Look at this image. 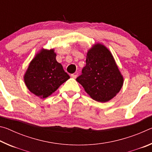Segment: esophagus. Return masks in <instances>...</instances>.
Returning <instances> with one entry per match:
<instances>
[{
	"instance_id": "esophagus-1",
	"label": "esophagus",
	"mask_w": 152,
	"mask_h": 152,
	"mask_svg": "<svg viewBox=\"0 0 152 152\" xmlns=\"http://www.w3.org/2000/svg\"><path fill=\"white\" fill-rule=\"evenodd\" d=\"M71 77L72 78H76V77H77V74H71Z\"/></svg>"
}]
</instances>
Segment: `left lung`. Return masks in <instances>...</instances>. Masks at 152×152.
<instances>
[{
  "instance_id": "8db88e82",
  "label": "left lung",
  "mask_w": 152,
  "mask_h": 152,
  "mask_svg": "<svg viewBox=\"0 0 152 152\" xmlns=\"http://www.w3.org/2000/svg\"><path fill=\"white\" fill-rule=\"evenodd\" d=\"M92 99L104 102L121 88L123 78L109 50L96 44L87 53L86 66L76 78Z\"/></svg>"
}]
</instances>
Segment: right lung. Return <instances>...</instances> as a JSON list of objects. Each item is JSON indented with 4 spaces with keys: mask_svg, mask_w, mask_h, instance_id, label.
Wrapping results in <instances>:
<instances>
[{
    "mask_svg": "<svg viewBox=\"0 0 152 152\" xmlns=\"http://www.w3.org/2000/svg\"><path fill=\"white\" fill-rule=\"evenodd\" d=\"M56 57L53 50H42L31 61L24 80L28 89L36 96L48 97L70 78Z\"/></svg>",
    "mask_w": 152,
    "mask_h": 152,
    "instance_id": "obj_1",
    "label": "right lung"
}]
</instances>
